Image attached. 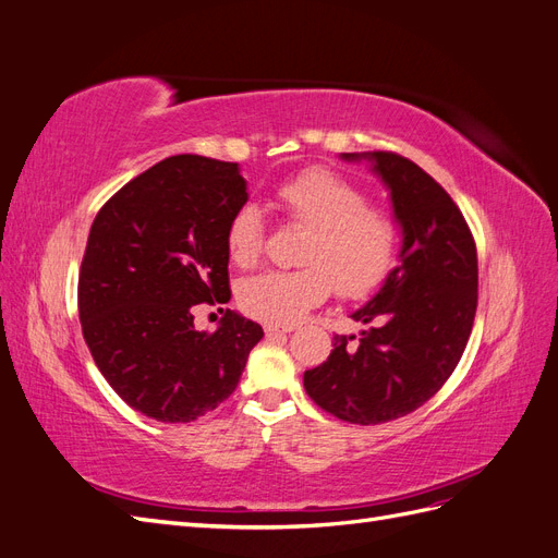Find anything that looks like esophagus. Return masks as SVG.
<instances>
[{"label":"esophagus","mask_w":558,"mask_h":558,"mask_svg":"<svg viewBox=\"0 0 558 558\" xmlns=\"http://www.w3.org/2000/svg\"><path fill=\"white\" fill-rule=\"evenodd\" d=\"M291 332V328H279V326H265V335L267 337H277V335H286Z\"/></svg>","instance_id":"obj_1"}]
</instances>
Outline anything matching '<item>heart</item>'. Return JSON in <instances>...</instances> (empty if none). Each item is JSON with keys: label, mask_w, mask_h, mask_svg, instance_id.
<instances>
[{"label": "heart", "mask_w": 558, "mask_h": 558, "mask_svg": "<svg viewBox=\"0 0 558 558\" xmlns=\"http://www.w3.org/2000/svg\"><path fill=\"white\" fill-rule=\"evenodd\" d=\"M277 205L295 226L307 228L300 267L253 275L238 289L246 316L269 326H293L324 302L332 286L342 298H365L384 283L398 256L396 218L367 205V195L324 167L300 172L277 189ZM265 244V218L256 205L234 209L226 228L234 265H256Z\"/></svg>", "instance_id": "1"}]
</instances>
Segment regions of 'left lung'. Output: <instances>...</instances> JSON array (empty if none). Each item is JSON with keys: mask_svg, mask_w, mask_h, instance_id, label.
<instances>
[{"mask_svg": "<svg viewBox=\"0 0 558 558\" xmlns=\"http://www.w3.org/2000/svg\"><path fill=\"white\" fill-rule=\"evenodd\" d=\"M342 158L369 160L391 191L400 265L351 314L373 326L335 335L328 361L305 373V391L328 414L375 426L428 402L459 365L477 312V246L449 193L412 160L391 150Z\"/></svg>", "mask_w": 558, "mask_h": 558, "instance_id": "1", "label": "left lung"}]
</instances>
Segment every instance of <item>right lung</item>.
I'll return each instance as SVG.
<instances>
[{
	"label": "right lung",
	"instance_id": "add662e5",
	"mask_svg": "<svg viewBox=\"0 0 558 558\" xmlns=\"http://www.w3.org/2000/svg\"><path fill=\"white\" fill-rule=\"evenodd\" d=\"M246 195L238 162L172 156L97 211L78 275L95 365L132 410L189 424L238 388L263 328L226 310L195 330V305L230 300L226 228Z\"/></svg>",
	"mask_w": 558,
	"mask_h": 558
}]
</instances>
